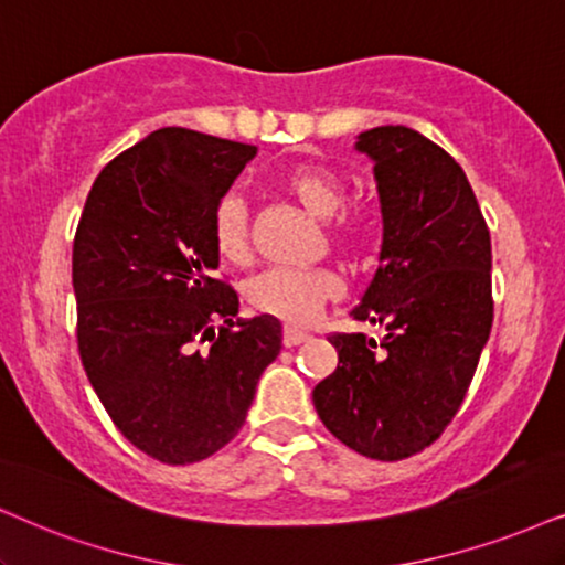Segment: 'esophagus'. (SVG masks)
Segmentation results:
<instances>
[{"instance_id": "34e87169", "label": "esophagus", "mask_w": 565, "mask_h": 565, "mask_svg": "<svg viewBox=\"0 0 565 565\" xmlns=\"http://www.w3.org/2000/svg\"><path fill=\"white\" fill-rule=\"evenodd\" d=\"M310 339L305 331H299V328H291V326H284V347H297L302 344V341Z\"/></svg>"}]
</instances>
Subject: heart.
I'll list each match as a JSON object with an SVG mask.
<instances>
[{
  "label": "heart",
  "instance_id": "b5f03b06",
  "mask_svg": "<svg viewBox=\"0 0 565 565\" xmlns=\"http://www.w3.org/2000/svg\"><path fill=\"white\" fill-rule=\"evenodd\" d=\"M278 188L295 198L307 213L328 218V234L344 253H362L373 237V221L362 209H341L344 182L320 163H297L278 177ZM211 237L218 258L234 266L249 260V226L245 200L226 195L213 211ZM341 297V278L328 268L295 270L270 268L247 287V299L255 310L274 316L289 326H307L320 307Z\"/></svg>",
  "mask_w": 565,
  "mask_h": 565
}]
</instances>
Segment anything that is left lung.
Returning <instances> with one entry per match:
<instances>
[{"label":"left lung","mask_w":565,"mask_h":565,"mask_svg":"<svg viewBox=\"0 0 565 565\" xmlns=\"http://www.w3.org/2000/svg\"><path fill=\"white\" fill-rule=\"evenodd\" d=\"M354 148L375 163L383 245L352 318L383 335H328L339 367L312 404L352 451L398 461L440 438L490 339V232L463 169L425 135L373 127Z\"/></svg>","instance_id":"obj_1"}]
</instances>
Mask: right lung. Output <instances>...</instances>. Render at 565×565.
<instances>
[{"instance_id": "obj_1", "label": "right lung", "mask_w": 565, "mask_h": 565, "mask_svg": "<svg viewBox=\"0 0 565 565\" xmlns=\"http://www.w3.org/2000/svg\"><path fill=\"white\" fill-rule=\"evenodd\" d=\"M255 153L245 142L161 127L106 163L77 224L85 375L119 433L163 463L224 448L281 352V323H234L237 291L213 276V211Z\"/></svg>"}]
</instances>
